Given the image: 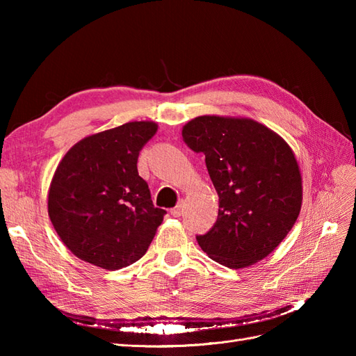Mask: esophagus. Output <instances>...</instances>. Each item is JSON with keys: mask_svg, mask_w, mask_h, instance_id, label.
Wrapping results in <instances>:
<instances>
[{"mask_svg": "<svg viewBox=\"0 0 356 356\" xmlns=\"http://www.w3.org/2000/svg\"><path fill=\"white\" fill-rule=\"evenodd\" d=\"M182 212H184V202H182V200L177 203L175 208L170 209V215H172V217H181Z\"/></svg>", "mask_w": 356, "mask_h": 356, "instance_id": "esophagus-1", "label": "esophagus"}]
</instances>
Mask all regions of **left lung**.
Instances as JSON below:
<instances>
[{"mask_svg":"<svg viewBox=\"0 0 356 356\" xmlns=\"http://www.w3.org/2000/svg\"><path fill=\"white\" fill-rule=\"evenodd\" d=\"M182 139L204 156L220 209L213 227L196 236L213 261L242 268L263 260L293 229L301 208L294 153L270 129L250 118L200 115Z\"/></svg>","mask_w":356,"mask_h":356,"instance_id":"1","label":"left lung"}]
</instances>
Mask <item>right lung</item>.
<instances>
[{
	"label": "right lung",
	"mask_w": 356,
	"mask_h": 356,
	"mask_svg": "<svg viewBox=\"0 0 356 356\" xmlns=\"http://www.w3.org/2000/svg\"><path fill=\"white\" fill-rule=\"evenodd\" d=\"M156 132L154 122L126 123L81 139L59 163L49 217L83 261L117 270L147 252L166 211L154 208L136 163Z\"/></svg>",
	"instance_id": "right-lung-1"
}]
</instances>
